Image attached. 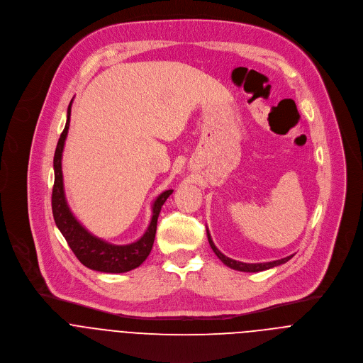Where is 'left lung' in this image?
<instances>
[{
  "instance_id": "obj_1",
  "label": "left lung",
  "mask_w": 363,
  "mask_h": 363,
  "mask_svg": "<svg viewBox=\"0 0 363 363\" xmlns=\"http://www.w3.org/2000/svg\"><path fill=\"white\" fill-rule=\"evenodd\" d=\"M208 233V240H209V245L212 247V250L215 252V255L230 269L233 270H238V272H246V273H257V272H263V270H269L272 267H276V266H280V264H284L287 263L293 256H289V257H284L281 260H274V262H267V263H242V262H238V260H233V259H229L226 257L223 253H220L218 250V247L215 246L211 235H209V230H206Z\"/></svg>"
}]
</instances>
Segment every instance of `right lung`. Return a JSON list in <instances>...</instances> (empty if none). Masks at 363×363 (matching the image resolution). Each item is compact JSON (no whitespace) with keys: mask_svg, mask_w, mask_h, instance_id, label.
Masks as SVG:
<instances>
[{"mask_svg":"<svg viewBox=\"0 0 363 363\" xmlns=\"http://www.w3.org/2000/svg\"><path fill=\"white\" fill-rule=\"evenodd\" d=\"M70 107H67V120L66 125L57 141L55 157H53V169H55V182L52 189V213L55 223L63 238L66 239L69 247L79 259V262L87 269L101 272V273H125L137 269L148 257L157 232V220L161 212V208L167 198L172 194V189L164 191L154 201L152 205V218L145 230V233L134 243L130 245H111L93 236L87 232L79 220L70 212L63 189V175H62V152L65 147V140L70 123Z\"/></svg>","mask_w":363,"mask_h":363,"instance_id":"add662e5","label":"right lung"}]
</instances>
